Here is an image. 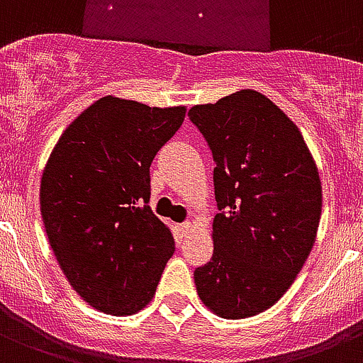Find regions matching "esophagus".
<instances>
[{"instance_id":"esophagus-1","label":"esophagus","mask_w":363,"mask_h":363,"mask_svg":"<svg viewBox=\"0 0 363 363\" xmlns=\"http://www.w3.org/2000/svg\"><path fill=\"white\" fill-rule=\"evenodd\" d=\"M178 232L182 234V236H185V234H189L191 232V223H179L178 225Z\"/></svg>"}]
</instances>
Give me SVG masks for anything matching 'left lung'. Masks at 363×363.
<instances>
[{
	"label": "left lung",
	"instance_id": "8db88e82",
	"mask_svg": "<svg viewBox=\"0 0 363 363\" xmlns=\"http://www.w3.org/2000/svg\"><path fill=\"white\" fill-rule=\"evenodd\" d=\"M189 118L216 161L219 208L196 292L219 317H253L289 291L311 253L323 211L318 168L294 121L255 89L195 104Z\"/></svg>",
	"mask_w": 363,
	"mask_h": 363
}]
</instances>
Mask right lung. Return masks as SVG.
<instances>
[{"label":"right lung","mask_w":363,"mask_h":363,"mask_svg":"<svg viewBox=\"0 0 363 363\" xmlns=\"http://www.w3.org/2000/svg\"><path fill=\"white\" fill-rule=\"evenodd\" d=\"M185 110L106 95L67 127L46 161V236L72 291L97 311L125 317L155 296L174 238L147 204L150 164Z\"/></svg>","instance_id":"add662e5"}]
</instances>
